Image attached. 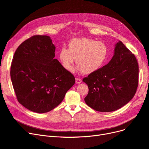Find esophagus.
<instances>
[{
  "mask_svg": "<svg viewBox=\"0 0 149 149\" xmlns=\"http://www.w3.org/2000/svg\"><path fill=\"white\" fill-rule=\"evenodd\" d=\"M82 82V80L81 78H76V84H79Z\"/></svg>",
  "mask_w": 149,
  "mask_h": 149,
  "instance_id": "34e87169",
  "label": "esophagus"
}]
</instances>
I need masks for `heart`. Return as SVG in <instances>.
Masks as SVG:
<instances>
[{
	"instance_id": "heart-1",
	"label": "heart",
	"mask_w": 149,
	"mask_h": 149,
	"mask_svg": "<svg viewBox=\"0 0 149 149\" xmlns=\"http://www.w3.org/2000/svg\"><path fill=\"white\" fill-rule=\"evenodd\" d=\"M109 56V49L101 41L89 38H76L71 40L68 49L63 47L58 57L63 67L68 71L73 68L76 58L78 70L90 74L100 69Z\"/></svg>"
}]
</instances>
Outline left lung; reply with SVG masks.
<instances>
[{
  "mask_svg": "<svg viewBox=\"0 0 149 149\" xmlns=\"http://www.w3.org/2000/svg\"><path fill=\"white\" fill-rule=\"evenodd\" d=\"M138 79L139 65L135 55L119 41L109 63L83 79L89 88L85 102L96 111H115L134 96Z\"/></svg>",
  "mask_w": 149,
  "mask_h": 149,
  "instance_id": "8db88e82",
  "label": "left lung"
}]
</instances>
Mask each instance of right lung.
I'll return each instance as SVG.
<instances>
[{
	"label": "right lung",
	"mask_w": 149,
	"mask_h": 149,
	"mask_svg": "<svg viewBox=\"0 0 149 149\" xmlns=\"http://www.w3.org/2000/svg\"><path fill=\"white\" fill-rule=\"evenodd\" d=\"M55 46L48 36L35 35L19 45L10 68L19 104L39 113L57 107L75 83L74 76L55 57Z\"/></svg>",
	"instance_id": "add662e5"
}]
</instances>
